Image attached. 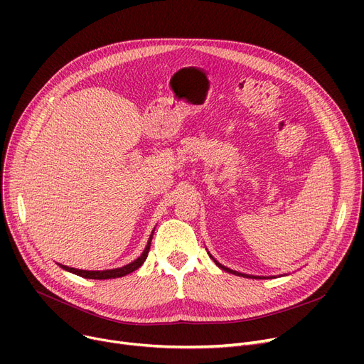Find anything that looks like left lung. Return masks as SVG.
<instances>
[{"label":"left lung","mask_w":364,"mask_h":364,"mask_svg":"<svg viewBox=\"0 0 364 364\" xmlns=\"http://www.w3.org/2000/svg\"><path fill=\"white\" fill-rule=\"evenodd\" d=\"M209 254V252H208ZM209 257H211L213 259H214V262L220 267V269L221 270H224V272H227V273H232V274H236V276H242V277H250V279H265L264 276H251V274H245V273H239V272H235V270H232V269H228V267H225V265H223V264H220L211 254H209ZM272 279L274 277V276H270ZM267 279H269V277H267Z\"/></svg>","instance_id":"left-lung-1"}]
</instances>
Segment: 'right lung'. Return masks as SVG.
Returning <instances> with one entry per match:
<instances>
[{"label": "right lung", "mask_w": 364, "mask_h": 364, "mask_svg": "<svg viewBox=\"0 0 364 364\" xmlns=\"http://www.w3.org/2000/svg\"><path fill=\"white\" fill-rule=\"evenodd\" d=\"M153 233H155V230H151V235L147 240V245L144 247L143 254L137 258L134 259L132 262L124 265V267H119V269H112V270H102V272H88V270H78V269H73V267H68V265H63V264H59L57 262V265H60L63 270L69 272V273H73L76 276H81L84 279H95V280H105V279H117V277H122V276H127L132 272H136L137 269H140V267L143 265V262L146 261L147 255H149V250H150V242H151V237H153Z\"/></svg>", "instance_id": "obj_1"}]
</instances>
